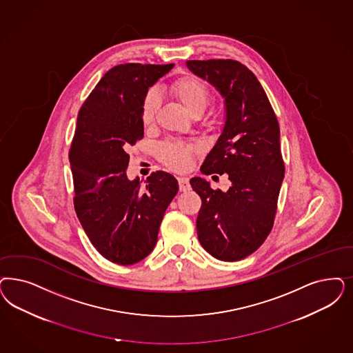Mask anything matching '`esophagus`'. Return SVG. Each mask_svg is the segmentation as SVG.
Wrapping results in <instances>:
<instances>
[{"label":"esophagus","mask_w":353,"mask_h":353,"mask_svg":"<svg viewBox=\"0 0 353 353\" xmlns=\"http://www.w3.org/2000/svg\"><path fill=\"white\" fill-rule=\"evenodd\" d=\"M179 186H180V190L181 192H186V190H190V183H189V179L188 177H179Z\"/></svg>","instance_id":"esophagus-1"}]
</instances>
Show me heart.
Listing matches in <instances>:
<instances>
[{
  "mask_svg": "<svg viewBox=\"0 0 353 353\" xmlns=\"http://www.w3.org/2000/svg\"><path fill=\"white\" fill-rule=\"evenodd\" d=\"M170 92L190 114L205 110L210 99L206 83L192 75H185L172 82ZM158 103V97L154 91L147 92L146 97H143L141 105V119L143 125L148 126L154 122ZM199 150L201 147L195 143L167 141L158 147V157L170 170L181 172L192 167L193 158Z\"/></svg>",
  "mask_w": 353,
  "mask_h": 353,
  "instance_id": "heart-1",
  "label": "heart"
}]
</instances>
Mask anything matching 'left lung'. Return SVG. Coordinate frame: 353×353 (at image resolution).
<instances>
[{
  "instance_id": "left-lung-1",
  "label": "left lung",
  "mask_w": 353,
  "mask_h": 353,
  "mask_svg": "<svg viewBox=\"0 0 353 353\" xmlns=\"http://www.w3.org/2000/svg\"><path fill=\"white\" fill-rule=\"evenodd\" d=\"M190 72L214 85L224 97L225 123L201 172L227 173V192L211 189L205 179L190 185L202 199L196 218L201 245L225 262L250 256L272 230L284 161L279 122L263 87L241 62L186 61Z\"/></svg>"
}]
</instances>
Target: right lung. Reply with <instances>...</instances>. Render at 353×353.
<instances>
[{
    "instance_id": "obj_1",
    "label": "right lung",
    "mask_w": 353,
    "mask_h": 353,
    "mask_svg": "<svg viewBox=\"0 0 353 353\" xmlns=\"http://www.w3.org/2000/svg\"><path fill=\"white\" fill-rule=\"evenodd\" d=\"M172 68L117 65L104 74L78 113L69 152L74 208L97 252L122 266L152 252L164 212L179 192L177 180L164 170L152 172L145 185L126 176V150L143 138V97Z\"/></svg>"
}]
</instances>
